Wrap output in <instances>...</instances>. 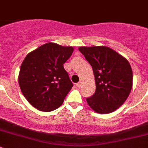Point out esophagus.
Masks as SVG:
<instances>
[{
	"instance_id": "1",
	"label": "esophagus",
	"mask_w": 148,
	"mask_h": 148,
	"mask_svg": "<svg viewBox=\"0 0 148 148\" xmlns=\"http://www.w3.org/2000/svg\"><path fill=\"white\" fill-rule=\"evenodd\" d=\"M76 86H77V87H80L82 86V82H79L78 83H77L76 84Z\"/></svg>"
}]
</instances>
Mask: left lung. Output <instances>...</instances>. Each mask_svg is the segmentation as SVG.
Returning a JSON list of instances; mask_svg holds the SVG:
<instances>
[{"label": "left lung", "mask_w": 148, "mask_h": 148, "mask_svg": "<svg viewBox=\"0 0 148 148\" xmlns=\"http://www.w3.org/2000/svg\"><path fill=\"white\" fill-rule=\"evenodd\" d=\"M79 51L92 66L95 76V92L86 99L90 107L99 114L118 109L132 87V70L129 61L106 46L79 47Z\"/></svg>", "instance_id": "1"}]
</instances>
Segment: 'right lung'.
Segmentation results:
<instances>
[{"label":"right lung","instance_id":"1","mask_svg":"<svg viewBox=\"0 0 148 148\" xmlns=\"http://www.w3.org/2000/svg\"><path fill=\"white\" fill-rule=\"evenodd\" d=\"M73 51L72 47L48 42L27 54L20 67L18 84L33 107L49 112L61 106L73 87L64 68Z\"/></svg>","mask_w":148,"mask_h":148}]
</instances>
